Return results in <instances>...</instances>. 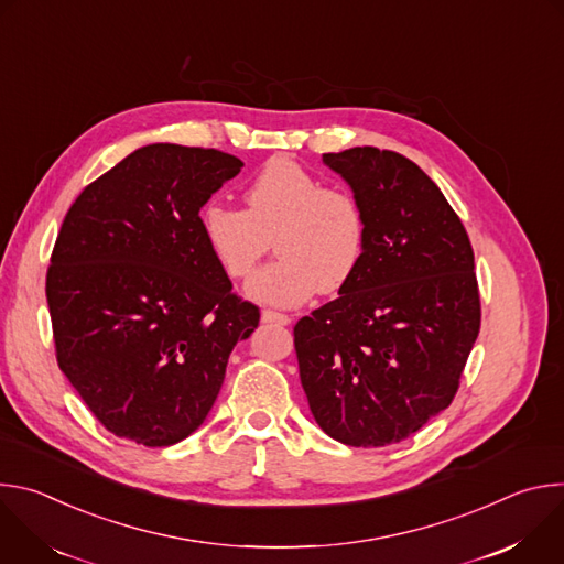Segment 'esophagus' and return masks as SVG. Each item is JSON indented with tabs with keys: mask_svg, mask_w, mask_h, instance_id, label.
I'll list each match as a JSON object with an SVG mask.
<instances>
[{
	"mask_svg": "<svg viewBox=\"0 0 564 564\" xmlns=\"http://www.w3.org/2000/svg\"><path fill=\"white\" fill-rule=\"evenodd\" d=\"M261 321L263 324H279V326H290V316L283 312H274V310H263L261 312Z\"/></svg>",
	"mask_w": 564,
	"mask_h": 564,
	"instance_id": "esophagus-1",
	"label": "esophagus"
}]
</instances>
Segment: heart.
<instances>
[{
	"mask_svg": "<svg viewBox=\"0 0 564 564\" xmlns=\"http://www.w3.org/2000/svg\"><path fill=\"white\" fill-rule=\"evenodd\" d=\"M246 209L207 203L198 225L218 268L234 281L248 279L270 250L279 259L263 268L248 294L261 303L299 305L314 292L335 294L361 265L368 220L361 200L344 187L274 155L243 189Z\"/></svg>",
	"mask_w": 564,
	"mask_h": 564,
	"instance_id": "heart-1",
	"label": "heart"
}]
</instances>
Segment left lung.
Segmentation results:
<instances>
[{"mask_svg":"<svg viewBox=\"0 0 564 564\" xmlns=\"http://www.w3.org/2000/svg\"><path fill=\"white\" fill-rule=\"evenodd\" d=\"M361 200L368 240L339 296L294 326L301 386L316 424L379 448L451 406L479 333L468 234L406 155L377 147L324 153Z\"/></svg>","mask_w":564,"mask_h":564,"instance_id":"1","label":"left lung"}]
</instances>
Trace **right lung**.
Listing matches in <instances>:
<instances>
[{
  "label": "right lung",
  "instance_id": "add662e5",
  "mask_svg": "<svg viewBox=\"0 0 564 564\" xmlns=\"http://www.w3.org/2000/svg\"><path fill=\"white\" fill-rule=\"evenodd\" d=\"M243 163L158 142L87 185L59 227L46 301L59 370L96 420L172 446L212 411L231 348L259 326L209 254L200 207Z\"/></svg>",
  "mask_w": 564,
  "mask_h": 564
}]
</instances>
